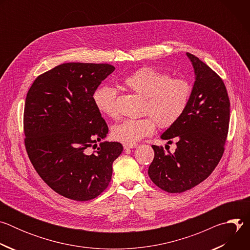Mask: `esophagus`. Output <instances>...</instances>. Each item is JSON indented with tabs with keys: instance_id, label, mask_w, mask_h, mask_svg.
I'll return each mask as SVG.
<instances>
[{
	"instance_id": "1",
	"label": "esophagus",
	"mask_w": 250,
	"mask_h": 250,
	"mask_svg": "<svg viewBox=\"0 0 250 250\" xmlns=\"http://www.w3.org/2000/svg\"><path fill=\"white\" fill-rule=\"evenodd\" d=\"M138 145L137 144H124V148L125 149H129V148H134Z\"/></svg>"
}]
</instances>
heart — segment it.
<instances>
[{"label":"heart","mask_w":250,"mask_h":250,"mask_svg":"<svg viewBox=\"0 0 250 250\" xmlns=\"http://www.w3.org/2000/svg\"><path fill=\"white\" fill-rule=\"evenodd\" d=\"M130 91L144 97L142 114L149 117L127 119L113 127L116 140L132 144L150 135L156 128L173 125L184 114L192 95V85L185 78H171L167 73L150 67H141L124 79ZM117 90L111 86H100L93 94L97 110L109 118H116Z\"/></svg>","instance_id":"obj_1"}]
</instances>
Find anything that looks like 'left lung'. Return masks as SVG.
I'll use <instances>...</instances> for the list:
<instances>
[{
	"instance_id": "1",
	"label": "left lung",
	"mask_w": 250,
	"mask_h": 250,
	"mask_svg": "<svg viewBox=\"0 0 250 250\" xmlns=\"http://www.w3.org/2000/svg\"><path fill=\"white\" fill-rule=\"evenodd\" d=\"M196 74L189 104L162 135L177 139L174 153L152 146L148 168L152 182L168 193H182L199 185L219 164L229 125V98L223 79L206 63L187 52ZM169 142V141H168Z\"/></svg>"
}]
</instances>
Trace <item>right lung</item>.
<instances>
[{"label": "right lung", "mask_w": 250, "mask_h": 250, "mask_svg": "<svg viewBox=\"0 0 250 250\" xmlns=\"http://www.w3.org/2000/svg\"><path fill=\"white\" fill-rule=\"evenodd\" d=\"M115 67L64 63L38 76L24 104L23 132L28 158L42 179L59 195L89 201L109 186L120 142L102 141L108 125L93 94ZM95 146L93 153L89 148Z\"/></svg>", "instance_id": "obj_1"}]
</instances>
